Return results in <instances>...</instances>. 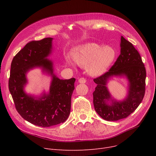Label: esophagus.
I'll return each instance as SVG.
<instances>
[{
  "mask_svg": "<svg viewBox=\"0 0 156 156\" xmlns=\"http://www.w3.org/2000/svg\"><path fill=\"white\" fill-rule=\"evenodd\" d=\"M78 82L80 83H85L87 82V80L85 78H80L78 80Z\"/></svg>",
  "mask_w": 156,
  "mask_h": 156,
  "instance_id": "obj_1",
  "label": "esophagus"
}]
</instances>
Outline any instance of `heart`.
<instances>
[{
    "mask_svg": "<svg viewBox=\"0 0 156 156\" xmlns=\"http://www.w3.org/2000/svg\"><path fill=\"white\" fill-rule=\"evenodd\" d=\"M73 60L82 66H87L88 73L93 76L104 73L116 57V51L110 46L102 47L95 43H88L74 48L72 51ZM67 62L73 65L69 57Z\"/></svg>",
    "mask_w": 156,
    "mask_h": 156,
    "instance_id": "b5f03b06",
    "label": "heart"
}]
</instances>
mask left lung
Segmentation results:
<instances>
[{
	"instance_id": "left-lung-1",
	"label": "left lung",
	"mask_w": 156,
	"mask_h": 156,
	"mask_svg": "<svg viewBox=\"0 0 156 156\" xmlns=\"http://www.w3.org/2000/svg\"><path fill=\"white\" fill-rule=\"evenodd\" d=\"M121 54L110 69L94 79L97 85L93 93L95 111L106 121H118L127 118L142 102L145 92L146 70L141 56L133 44L121 37ZM125 76L129 81V90L122 101H112L109 105L110 94L106 87L112 76Z\"/></svg>"
}]
</instances>
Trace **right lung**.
<instances>
[{
	"label": "right lung",
	"mask_w": 156,
	"mask_h": 156,
	"mask_svg": "<svg viewBox=\"0 0 156 156\" xmlns=\"http://www.w3.org/2000/svg\"><path fill=\"white\" fill-rule=\"evenodd\" d=\"M52 39L49 37L28 42L14 57L9 79V92L18 112L30 123L44 128L68 119L76 80L74 78L60 80L53 73V63L47 58L52 51ZM36 67H42L53 78L49 93L38 100L23 91L26 73Z\"/></svg>",
	"instance_id": "1"
}]
</instances>
